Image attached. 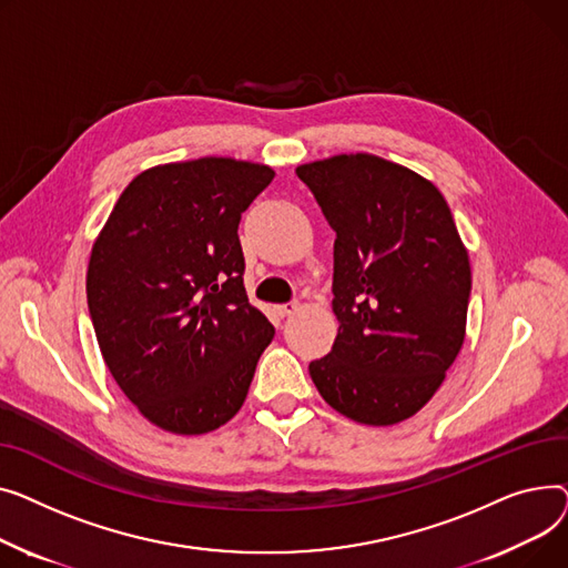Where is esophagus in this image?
<instances>
[{
  "instance_id": "1",
  "label": "esophagus",
  "mask_w": 568,
  "mask_h": 568,
  "mask_svg": "<svg viewBox=\"0 0 568 568\" xmlns=\"http://www.w3.org/2000/svg\"><path fill=\"white\" fill-rule=\"evenodd\" d=\"M300 310V303H295V300H293V303H286V305H280L277 307V312L282 314V316H291V314H295Z\"/></svg>"
}]
</instances>
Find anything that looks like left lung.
<instances>
[{
	"label": "left lung",
	"mask_w": 568,
	"mask_h": 568,
	"mask_svg": "<svg viewBox=\"0 0 568 568\" xmlns=\"http://www.w3.org/2000/svg\"><path fill=\"white\" fill-rule=\"evenodd\" d=\"M337 231L332 351L310 364L325 404L392 426L419 413L454 364L468 321L470 258L440 190L372 153L300 164Z\"/></svg>",
	"instance_id": "left-lung-1"
}]
</instances>
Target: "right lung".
<instances>
[{"instance_id": "right-lung-1", "label": "right lung", "mask_w": 568, "mask_h": 568, "mask_svg": "<svg viewBox=\"0 0 568 568\" xmlns=\"http://www.w3.org/2000/svg\"><path fill=\"white\" fill-rule=\"evenodd\" d=\"M273 166L199 158L128 183L91 247L87 300L121 392L158 428L202 436L245 404L275 337L245 293L239 224Z\"/></svg>"}]
</instances>
